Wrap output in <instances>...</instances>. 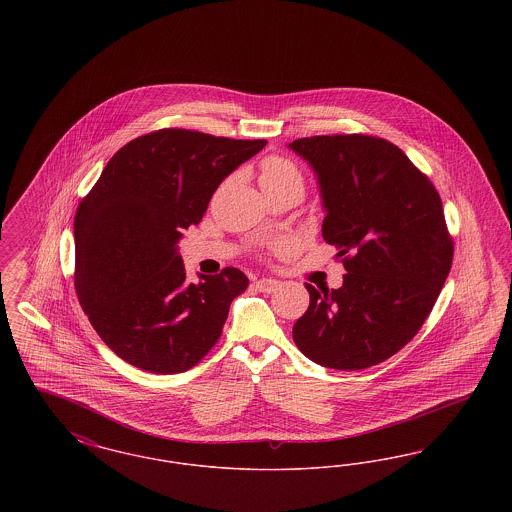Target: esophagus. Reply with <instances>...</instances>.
<instances>
[{
    "label": "esophagus",
    "mask_w": 512,
    "mask_h": 512,
    "mask_svg": "<svg viewBox=\"0 0 512 512\" xmlns=\"http://www.w3.org/2000/svg\"><path fill=\"white\" fill-rule=\"evenodd\" d=\"M255 288H257L259 292L272 293L278 288V282L272 280V278H261V280L255 282Z\"/></svg>",
    "instance_id": "obj_1"
}]
</instances>
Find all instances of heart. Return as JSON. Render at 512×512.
I'll list each match as a JSON object with an SVG mask.
<instances>
[{"instance_id":"heart-1","label":"heart","mask_w":512,"mask_h":512,"mask_svg":"<svg viewBox=\"0 0 512 512\" xmlns=\"http://www.w3.org/2000/svg\"><path fill=\"white\" fill-rule=\"evenodd\" d=\"M286 180H301V174L295 169V165L282 159V157H270L263 163L261 182H286Z\"/></svg>"}]
</instances>
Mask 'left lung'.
I'll return each instance as SVG.
<instances>
[{
	"label": "left lung",
	"instance_id": "1",
	"mask_svg": "<svg viewBox=\"0 0 512 512\" xmlns=\"http://www.w3.org/2000/svg\"><path fill=\"white\" fill-rule=\"evenodd\" d=\"M290 149L315 172L322 238L343 259L338 290L307 284L293 341L336 370L378 365L413 340L453 263L434 184L390 142L363 134L301 138Z\"/></svg>",
	"mask_w": 512,
	"mask_h": 512
}]
</instances>
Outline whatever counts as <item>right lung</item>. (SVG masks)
Masks as SVG:
<instances>
[{
    "label": "right lung",
    "instance_id": "obj_1",
    "mask_svg": "<svg viewBox=\"0 0 512 512\" xmlns=\"http://www.w3.org/2000/svg\"><path fill=\"white\" fill-rule=\"evenodd\" d=\"M265 140L165 128L121 147L74 217V288L99 338L155 374L197 365L217 343L240 268L186 282L182 230L197 224L220 182Z\"/></svg>",
    "mask_w": 512,
    "mask_h": 512
}]
</instances>
